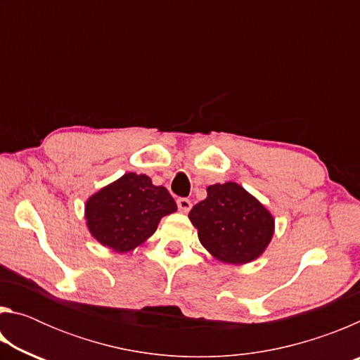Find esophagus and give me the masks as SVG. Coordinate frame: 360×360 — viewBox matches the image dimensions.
<instances>
[{"label":"esophagus","mask_w":360,"mask_h":360,"mask_svg":"<svg viewBox=\"0 0 360 360\" xmlns=\"http://www.w3.org/2000/svg\"><path fill=\"white\" fill-rule=\"evenodd\" d=\"M178 208L181 212H188L192 208V202L188 198H178Z\"/></svg>","instance_id":"1"}]
</instances>
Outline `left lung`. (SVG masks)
Masks as SVG:
<instances>
[{"mask_svg":"<svg viewBox=\"0 0 360 360\" xmlns=\"http://www.w3.org/2000/svg\"><path fill=\"white\" fill-rule=\"evenodd\" d=\"M208 197L188 212L202 246L222 264L259 259L275 233V217L236 182L212 184Z\"/></svg>","mask_w":360,"mask_h":360,"instance_id":"left-lung-1","label":"left lung"}]
</instances>
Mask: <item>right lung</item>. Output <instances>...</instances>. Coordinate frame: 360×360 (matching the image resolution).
I'll list each match as a JSON object with an SVG mask.
<instances>
[{
    "mask_svg": "<svg viewBox=\"0 0 360 360\" xmlns=\"http://www.w3.org/2000/svg\"><path fill=\"white\" fill-rule=\"evenodd\" d=\"M178 211L163 186L149 176L125 173L101 187L85 202V224L100 245L114 252H130L154 235L163 216Z\"/></svg>",
    "mask_w": 360,
    "mask_h": 360,
    "instance_id": "obj_1",
    "label": "right lung"
}]
</instances>
